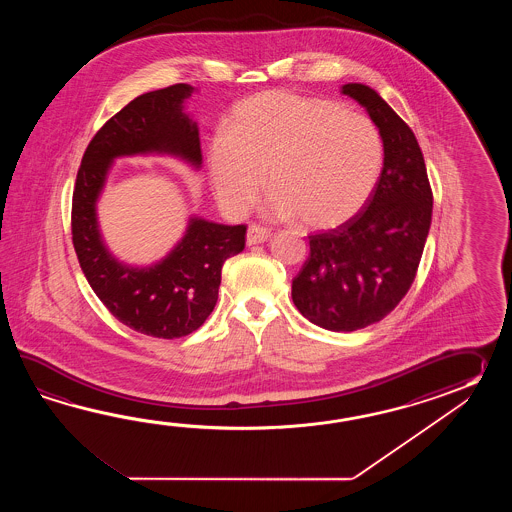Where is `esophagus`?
Segmentation results:
<instances>
[{"instance_id": "obj_1", "label": "esophagus", "mask_w": 512, "mask_h": 512, "mask_svg": "<svg viewBox=\"0 0 512 512\" xmlns=\"http://www.w3.org/2000/svg\"><path fill=\"white\" fill-rule=\"evenodd\" d=\"M269 238H271V230L260 227V225H251L247 230V245L265 243Z\"/></svg>"}]
</instances>
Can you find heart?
<instances>
[{
	"mask_svg": "<svg viewBox=\"0 0 512 512\" xmlns=\"http://www.w3.org/2000/svg\"><path fill=\"white\" fill-rule=\"evenodd\" d=\"M381 133L331 100L274 89L238 102L210 137L207 166L219 205L234 216L272 188L267 214L333 229L353 218L381 177Z\"/></svg>",
	"mask_w": 512,
	"mask_h": 512,
	"instance_id": "obj_1",
	"label": "heart"
}]
</instances>
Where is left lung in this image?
Listing matches in <instances>:
<instances>
[{"label": "left lung", "instance_id": "obj_1", "mask_svg": "<svg viewBox=\"0 0 512 512\" xmlns=\"http://www.w3.org/2000/svg\"><path fill=\"white\" fill-rule=\"evenodd\" d=\"M342 93L381 133L384 164L366 207L337 229L309 236L293 280L296 309L329 331H357L390 315L414 283L432 223V188L414 131L364 84Z\"/></svg>", "mask_w": 512, "mask_h": 512}]
</instances>
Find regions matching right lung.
I'll return each mask as SVG.
<instances>
[{
	"instance_id": "obj_1",
	"label": "right lung",
	"mask_w": 512,
	"mask_h": 512,
	"mask_svg": "<svg viewBox=\"0 0 512 512\" xmlns=\"http://www.w3.org/2000/svg\"><path fill=\"white\" fill-rule=\"evenodd\" d=\"M194 91L175 84L133 98L87 144L73 192V245L87 282L111 315L148 337L181 338L203 326L218 302L223 263L245 249V225L190 218L170 254L133 267L117 260L100 236L98 196L117 157L166 153L201 166L199 130L183 111Z\"/></svg>"
}]
</instances>
